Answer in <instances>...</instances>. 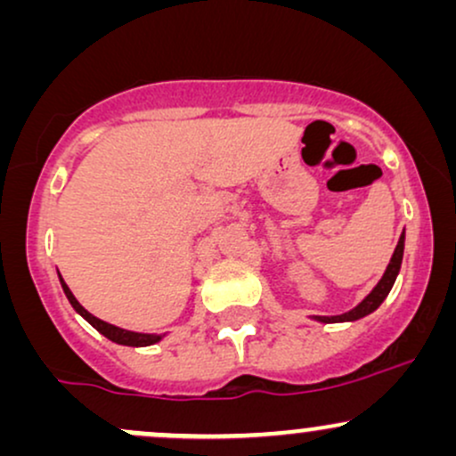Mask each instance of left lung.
Here are the masks:
<instances>
[{
  "label": "left lung",
  "instance_id": "1",
  "mask_svg": "<svg viewBox=\"0 0 456 456\" xmlns=\"http://www.w3.org/2000/svg\"><path fill=\"white\" fill-rule=\"evenodd\" d=\"M403 250H405V232L401 233L399 242H396V248H395V253H392L390 264H388V268H386L384 276H381L378 285L370 289V294L366 296L358 306H354L352 311L343 313V315H315L313 319L319 323H345V322H358V319H362L366 315H370L373 311H378V308L381 306V302L388 297L392 285H395V281H396V276H399V270L403 264Z\"/></svg>",
  "mask_w": 456,
  "mask_h": 456
}]
</instances>
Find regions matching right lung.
Segmentation results:
<instances>
[{"label": "right lung", "mask_w": 456, "mask_h": 456, "mask_svg": "<svg viewBox=\"0 0 456 456\" xmlns=\"http://www.w3.org/2000/svg\"><path fill=\"white\" fill-rule=\"evenodd\" d=\"M60 282H61V289H64V294L68 297V302H70L72 308L81 315L83 319H86L90 326H94L98 330V332L102 334V337H107L109 341L118 343V345H126V347H150V345H156L160 343L162 338H165V334H148V332H133V330H124V328H118L113 326V323H107L102 322V319L94 317L90 311H86L81 305H78V300L75 296H72L70 287L66 285L64 279H61L60 274Z\"/></svg>", "instance_id": "add662e5"}]
</instances>
